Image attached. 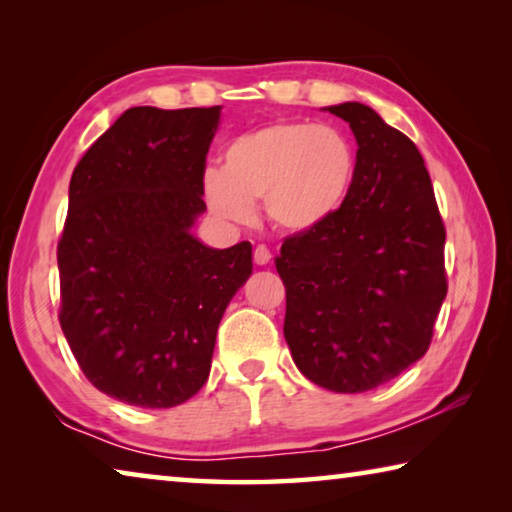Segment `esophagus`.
<instances>
[{"mask_svg": "<svg viewBox=\"0 0 512 512\" xmlns=\"http://www.w3.org/2000/svg\"><path fill=\"white\" fill-rule=\"evenodd\" d=\"M253 259L257 266H266L268 262H271V250H268L266 246H257L255 253H253Z\"/></svg>", "mask_w": 512, "mask_h": 512, "instance_id": "obj_1", "label": "esophagus"}]
</instances>
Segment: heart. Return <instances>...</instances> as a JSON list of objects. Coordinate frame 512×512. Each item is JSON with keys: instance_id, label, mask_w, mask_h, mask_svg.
I'll return each mask as SVG.
<instances>
[{"instance_id": "1", "label": "heart", "mask_w": 512, "mask_h": 512, "mask_svg": "<svg viewBox=\"0 0 512 512\" xmlns=\"http://www.w3.org/2000/svg\"><path fill=\"white\" fill-rule=\"evenodd\" d=\"M221 171H207L203 194L214 216L246 223L262 201L275 228L311 232L341 210L357 176V153L332 126L275 121L225 146Z\"/></svg>"}]
</instances>
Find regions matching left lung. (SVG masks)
I'll return each mask as SVG.
<instances>
[{
	"label": "left lung",
	"instance_id": "1",
	"mask_svg": "<svg viewBox=\"0 0 512 512\" xmlns=\"http://www.w3.org/2000/svg\"><path fill=\"white\" fill-rule=\"evenodd\" d=\"M357 140V176L332 219L284 239L293 363L334 393L372 391L427 352L447 296L445 225L409 137L357 101L327 108Z\"/></svg>",
	"mask_w": 512,
	"mask_h": 512
}]
</instances>
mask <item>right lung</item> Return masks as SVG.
<instances>
[{
    "instance_id": "obj_1",
    "label": "right lung",
    "mask_w": 512,
    "mask_h": 512,
    "mask_svg": "<svg viewBox=\"0 0 512 512\" xmlns=\"http://www.w3.org/2000/svg\"><path fill=\"white\" fill-rule=\"evenodd\" d=\"M221 106L126 110L69 183L58 241L60 327L94 388L171 409L210 375L225 307L253 273V246L192 235Z\"/></svg>"
}]
</instances>
